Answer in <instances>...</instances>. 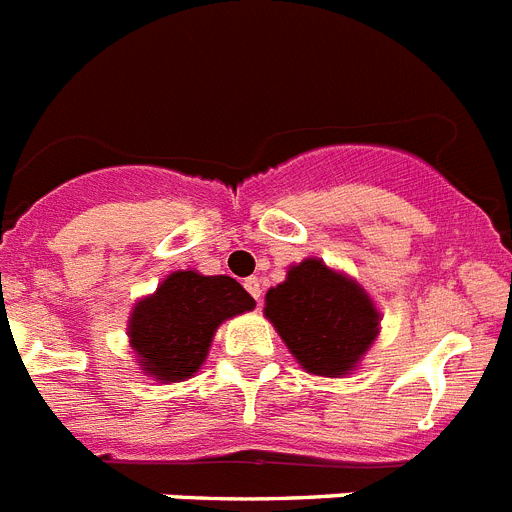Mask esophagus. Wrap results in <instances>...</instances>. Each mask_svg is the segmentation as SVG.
I'll return each instance as SVG.
<instances>
[{
  "instance_id": "1",
  "label": "esophagus",
  "mask_w": 512,
  "mask_h": 512,
  "mask_svg": "<svg viewBox=\"0 0 512 512\" xmlns=\"http://www.w3.org/2000/svg\"><path fill=\"white\" fill-rule=\"evenodd\" d=\"M243 287H246L248 295H251L256 303H259V300H261V279L259 277H248L246 282H243Z\"/></svg>"
}]
</instances>
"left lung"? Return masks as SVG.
<instances>
[{
    "label": "left lung",
    "instance_id": "8db88e82",
    "mask_svg": "<svg viewBox=\"0 0 512 512\" xmlns=\"http://www.w3.org/2000/svg\"><path fill=\"white\" fill-rule=\"evenodd\" d=\"M266 318L295 360L313 375H344L378 334V310L362 287L318 259L292 266L266 292Z\"/></svg>",
    "mask_w": 512,
    "mask_h": 512
}]
</instances>
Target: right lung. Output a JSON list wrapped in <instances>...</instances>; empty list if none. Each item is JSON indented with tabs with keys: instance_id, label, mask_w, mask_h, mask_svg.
Returning <instances> with one entry per match:
<instances>
[{
	"instance_id": "1",
	"label": "right lung",
	"mask_w": 512,
	"mask_h": 512,
	"mask_svg": "<svg viewBox=\"0 0 512 512\" xmlns=\"http://www.w3.org/2000/svg\"><path fill=\"white\" fill-rule=\"evenodd\" d=\"M253 305L233 277L173 272L131 313V347L157 381H183L202 368L217 326Z\"/></svg>"
}]
</instances>
